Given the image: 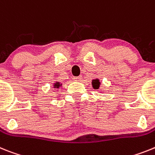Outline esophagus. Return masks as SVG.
<instances>
[{
    "label": "esophagus",
    "instance_id": "esophagus-1",
    "mask_svg": "<svg viewBox=\"0 0 155 155\" xmlns=\"http://www.w3.org/2000/svg\"><path fill=\"white\" fill-rule=\"evenodd\" d=\"M82 79V76H74L73 77V80L74 81H80Z\"/></svg>",
    "mask_w": 155,
    "mask_h": 155
}]
</instances>
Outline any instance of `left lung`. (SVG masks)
<instances>
[{"label":"left lung","mask_w":155,"mask_h":155,"mask_svg":"<svg viewBox=\"0 0 155 155\" xmlns=\"http://www.w3.org/2000/svg\"><path fill=\"white\" fill-rule=\"evenodd\" d=\"M100 81H99V79H93L92 80V86L93 88L95 89V90H97L100 87Z\"/></svg>","instance_id":"1"}]
</instances>
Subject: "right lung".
I'll return each mask as SVG.
<instances>
[{
	"label": "right lung",
	"mask_w": 155,
	"mask_h": 155,
	"mask_svg": "<svg viewBox=\"0 0 155 155\" xmlns=\"http://www.w3.org/2000/svg\"><path fill=\"white\" fill-rule=\"evenodd\" d=\"M61 83H60L59 82H55L54 83V88H59V87H61Z\"/></svg>",
	"instance_id": "1"
}]
</instances>
